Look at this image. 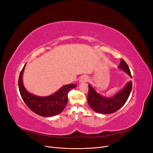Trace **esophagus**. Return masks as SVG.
<instances>
[{"instance_id": "34e87169", "label": "esophagus", "mask_w": 153, "mask_h": 153, "mask_svg": "<svg viewBox=\"0 0 153 153\" xmlns=\"http://www.w3.org/2000/svg\"><path fill=\"white\" fill-rule=\"evenodd\" d=\"M87 81H88V77L87 76H82L81 77V79H80V80H79V82L80 83H81V82H86Z\"/></svg>"}]
</instances>
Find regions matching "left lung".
Instances as JSON below:
<instances>
[{"label":"left lung","instance_id":"left-lung-1","mask_svg":"<svg viewBox=\"0 0 153 153\" xmlns=\"http://www.w3.org/2000/svg\"><path fill=\"white\" fill-rule=\"evenodd\" d=\"M118 68L125 72L131 78V74L126 62L121 59ZM132 89V81L128 82L122 90L112 97H103L89 84L87 101L94 111L102 114H110L118 110L127 101Z\"/></svg>","mask_w":153,"mask_h":153}]
</instances>
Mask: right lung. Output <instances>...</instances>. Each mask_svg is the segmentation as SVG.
<instances>
[{"label":"right lung","mask_w":153,"mask_h":153,"mask_svg":"<svg viewBox=\"0 0 153 153\" xmlns=\"http://www.w3.org/2000/svg\"><path fill=\"white\" fill-rule=\"evenodd\" d=\"M25 67V65L23 66L19 76V88L21 97L27 107L34 113L42 117H53L60 114L68 103L69 92L77 85H65L51 95L39 97L29 93L23 85L22 76Z\"/></svg>","instance_id":"add662e5"}]
</instances>
